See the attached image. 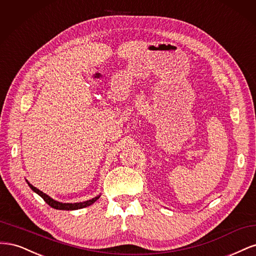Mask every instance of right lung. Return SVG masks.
Segmentation results:
<instances>
[{"mask_svg":"<svg viewBox=\"0 0 256 256\" xmlns=\"http://www.w3.org/2000/svg\"><path fill=\"white\" fill-rule=\"evenodd\" d=\"M30 188L32 189L34 192H36L38 196H40L46 203H47L49 206H51L52 208H56V209H60V210H76V209H81V208H84V207H88L90 205H92V203H95L96 200L100 198V196H95L94 198L92 200H85V202H80V203H60V202H58V200L51 198L49 196L46 194V193H44L42 191L38 190L36 187H34V186L30 184V182H28Z\"/></svg>","mask_w":256,"mask_h":256,"instance_id":"right-lung-1","label":"right lung"}]
</instances>
